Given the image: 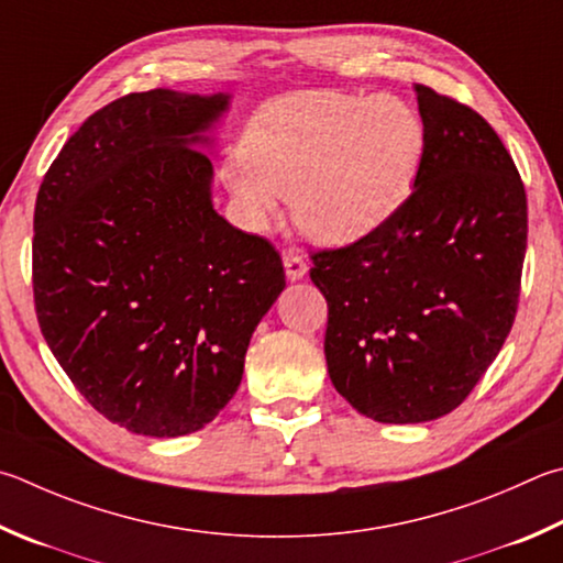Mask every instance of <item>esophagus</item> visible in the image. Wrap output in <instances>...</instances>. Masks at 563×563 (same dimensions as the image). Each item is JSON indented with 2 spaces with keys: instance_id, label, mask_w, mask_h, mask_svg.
Segmentation results:
<instances>
[{
  "instance_id": "34e87169",
  "label": "esophagus",
  "mask_w": 563,
  "mask_h": 563,
  "mask_svg": "<svg viewBox=\"0 0 563 563\" xmlns=\"http://www.w3.org/2000/svg\"><path fill=\"white\" fill-rule=\"evenodd\" d=\"M283 265H285V275H288V280H302L305 273H308L305 255H300L298 251H285Z\"/></svg>"
}]
</instances>
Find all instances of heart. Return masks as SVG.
Listing matches in <instances>:
<instances>
[{"label": "heart", "instance_id": "1", "mask_svg": "<svg viewBox=\"0 0 563 563\" xmlns=\"http://www.w3.org/2000/svg\"><path fill=\"white\" fill-rule=\"evenodd\" d=\"M223 184L241 219L261 229L290 194L310 239L344 246L404 207L426 157V125L394 96L305 90L255 112Z\"/></svg>", "mask_w": 563, "mask_h": 563}]
</instances>
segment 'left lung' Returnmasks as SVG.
I'll list each match as a JSON object with an SVG mask.
<instances>
[{"mask_svg":"<svg viewBox=\"0 0 563 563\" xmlns=\"http://www.w3.org/2000/svg\"><path fill=\"white\" fill-rule=\"evenodd\" d=\"M426 157L411 197L352 246L312 255L336 391L379 423L435 421L465 401L512 330L527 194L483 115L413 86Z\"/></svg>","mask_w":563,"mask_h":563,"instance_id":"obj_1","label":"left lung"}]
</instances>
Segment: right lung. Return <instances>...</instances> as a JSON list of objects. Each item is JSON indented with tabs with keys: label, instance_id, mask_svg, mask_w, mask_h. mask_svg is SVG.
<instances>
[{
	"label": "right lung",
	"instance_id": "obj_1",
	"mask_svg": "<svg viewBox=\"0 0 563 563\" xmlns=\"http://www.w3.org/2000/svg\"><path fill=\"white\" fill-rule=\"evenodd\" d=\"M229 103L169 88L112 100L70 135L36 197L41 334L86 401L137 435L211 423L285 288L278 251L213 209L201 147Z\"/></svg>",
	"mask_w": 563,
	"mask_h": 563
}]
</instances>
